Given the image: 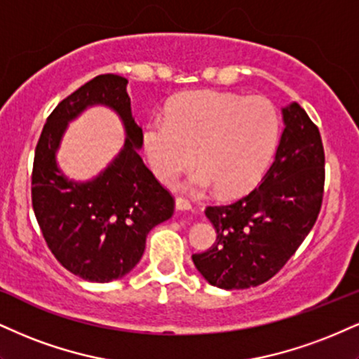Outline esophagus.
<instances>
[{
	"label": "esophagus",
	"mask_w": 359,
	"mask_h": 359,
	"mask_svg": "<svg viewBox=\"0 0 359 359\" xmlns=\"http://www.w3.org/2000/svg\"><path fill=\"white\" fill-rule=\"evenodd\" d=\"M175 209L177 210H191L192 205H191V202H189V201H185V198L179 197V198H175Z\"/></svg>",
	"instance_id": "obj_1"
}]
</instances>
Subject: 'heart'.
Listing matches in <instances>:
<instances>
[{"mask_svg":"<svg viewBox=\"0 0 359 359\" xmlns=\"http://www.w3.org/2000/svg\"><path fill=\"white\" fill-rule=\"evenodd\" d=\"M279 137V115L264 97L198 90L174 98L167 118L145 127L144 150L154 175L172 184L198 162L184 189L224 196L250 191L264 174Z\"/></svg>","mask_w":359,"mask_h":359,"instance_id":"1","label":"heart"}]
</instances>
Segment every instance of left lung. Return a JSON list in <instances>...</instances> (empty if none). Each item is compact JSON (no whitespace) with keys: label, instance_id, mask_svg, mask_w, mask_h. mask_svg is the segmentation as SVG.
<instances>
[{"label":"left lung","instance_id":"8db88e82","mask_svg":"<svg viewBox=\"0 0 359 359\" xmlns=\"http://www.w3.org/2000/svg\"><path fill=\"white\" fill-rule=\"evenodd\" d=\"M283 133L261 184L234 204L207 207L215 243L192 254L197 271L221 289L269 280L316 222L325 189V150L318 127L291 102L280 109Z\"/></svg>","mask_w":359,"mask_h":359}]
</instances>
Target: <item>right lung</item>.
<instances>
[{
    "instance_id": "right-lung-1",
    "label": "right lung",
    "mask_w": 359,
    "mask_h": 359,
    "mask_svg": "<svg viewBox=\"0 0 359 359\" xmlns=\"http://www.w3.org/2000/svg\"><path fill=\"white\" fill-rule=\"evenodd\" d=\"M128 80L95 76L56 105L34 150L32 201L36 221L65 269L90 283L122 279L138 264L147 234L174 214V198L145 167L142 127L132 116ZM92 106H105L124 125L119 154L88 181L70 180L57 165L67 123Z\"/></svg>"
}]
</instances>
